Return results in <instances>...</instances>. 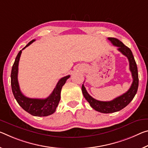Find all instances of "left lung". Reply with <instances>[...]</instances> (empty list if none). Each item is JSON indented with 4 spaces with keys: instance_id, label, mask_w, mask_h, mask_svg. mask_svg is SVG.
Masks as SVG:
<instances>
[{
    "instance_id": "1",
    "label": "left lung",
    "mask_w": 148,
    "mask_h": 148,
    "mask_svg": "<svg viewBox=\"0 0 148 148\" xmlns=\"http://www.w3.org/2000/svg\"><path fill=\"white\" fill-rule=\"evenodd\" d=\"M108 39L111 42L113 45L118 47L119 51H120L123 55L128 58L133 82L130 89L126 93L113 100L110 101H98L93 98L88 93L84 84H82V93L85 99L88 101L90 106L93 109L98 112H103V113H111V112L119 111L126 106H127L134 97L135 95L136 94L138 82H139L137 65L130 49L128 47L125 45L118 39L114 38V37H108Z\"/></svg>"
}]
</instances>
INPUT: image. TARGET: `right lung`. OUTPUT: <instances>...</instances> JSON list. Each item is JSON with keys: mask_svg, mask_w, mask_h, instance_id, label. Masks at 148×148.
<instances>
[{"mask_svg": "<svg viewBox=\"0 0 148 148\" xmlns=\"http://www.w3.org/2000/svg\"><path fill=\"white\" fill-rule=\"evenodd\" d=\"M36 40L34 39L30 41L25 47L22 49V50L29 46V45H31ZM22 50L20 51V52L18 53L12 68L11 86L14 96L20 106L33 116H46L52 114L56 111L58 103L60 101V91H61L62 86H64L66 81L70 78V76L69 75V76H64L60 79L53 92L45 99H32V98L25 97L20 91L18 81V64H19L20 58Z\"/></svg>", "mask_w": 148, "mask_h": 148, "instance_id": "obj_1", "label": "right lung"}]
</instances>
